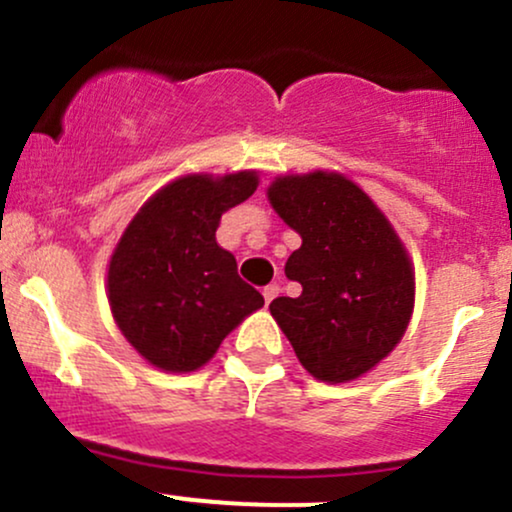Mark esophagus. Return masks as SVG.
Segmentation results:
<instances>
[{
	"label": "esophagus",
	"instance_id": "34e87169",
	"mask_svg": "<svg viewBox=\"0 0 512 512\" xmlns=\"http://www.w3.org/2000/svg\"><path fill=\"white\" fill-rule=\"evenodd\" d=\"M262 296H264V303H272L276 296H279V286L276 284H272V286H264V291H262Z\"/></svg>",
	"mask_w": 512,
	"mask_h": 512
}]
</instances>
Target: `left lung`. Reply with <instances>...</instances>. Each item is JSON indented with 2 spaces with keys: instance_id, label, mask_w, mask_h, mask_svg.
<instances>
[{
  "instance_id": "1",
  "label": "left lung",
  "mask_w": 512,
  "mask_h": 512,
  "mask_svg": "<svg viewBox=\"0 0 512 512\" xmlns=\"http://www.w3.org/2000/svg\"><path fill=\"white\" fill-rule=\"evenodd\" d=\"M267 197L303 238L284 267L303 291L274 298V320L317 380L361 378L399 344L414 310V269L402 240L373 199L339 173L284 175Z\"/></svg>"
}]
</instances>
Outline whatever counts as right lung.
<instances>
[{"label": "right lung", "mask_w": 512, "mask_h": 512, "mask_svg": "<svg viewBox=\"0 0 512 512\" xmlns=\"http://www.w3.org/2000/svg\"><path fill=\"white\" fill-rule=\"evenodd\" d=\"M257 190L255 170L185 175L158 190L110 257L108 301L125 339L151 366L190 373L264 298L216 243L221 214Z\"/></svg>", "instance_id": "right-lung-1"}]
</instances>
